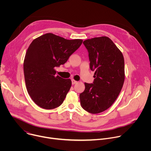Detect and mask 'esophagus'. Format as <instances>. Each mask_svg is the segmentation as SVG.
Instances as JSON below:
<instances>
[{
	"instance_id": "1",
	"label": "esophagus",
	"mask_w": 151,
	"mask_h": 151,
	"mask_svg": "<svg viewBox=\"0 0 151 151\" xmlns=\"http://www.w3.org/2000/svg\"><path fill=\"white\" fill-rule=\"evenodd\" d=\"M78 82L76 81H75V80H74V79H72V84L73 85H74V84H75V83H76Z\"/></svg>"
}]
</instances>
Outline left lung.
<instances>
[{"label": "left lung", "mask_w": 151, "mask_h": 151, "mask_svg": "<svg viewBox=\"0 0 151 151\" xmlns=\"http://www.w3.org/2000/svg\"><path fill=\"white\" fill-rule=\"evenodd\" d=\"M90 69L95 71L93 83H84L80 94L82 108L91 114H99L110 107L119 96L125 79L124 58L113 41L106 36L87 39Z\"/></svg>", "instance_id": "8db88e82"}]
</instances>
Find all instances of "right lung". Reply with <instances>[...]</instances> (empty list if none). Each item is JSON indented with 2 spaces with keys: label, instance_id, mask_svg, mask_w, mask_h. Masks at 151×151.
Instances as JSON below:
<instances>
[{
  "label": "right lung",
  "instance_id": "1",
  "mask_svg": "<svg viewBox=\"0 0 151 151\" xmlns=\"http://www.w3.org/2000/svg\"><path fill=\"white\" fill-rule=\"evenodd\" d=\"M82 41L66 39L51 33L32 41L26 53L23 68L27 92L37 106L52 109L63 103L72 81L55 76V68L65 63Z\"/></svg>",
  "mask_w": 151,
  "mask_h": 151
}]
</instances>
